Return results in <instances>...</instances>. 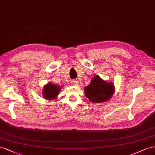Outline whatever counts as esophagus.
<instances>
[{
  "mask_svg": "<svg viewBox=\"0 0 155 155\" xmlns=\"http://www.w3.org/2000/svg\"><path fill=\"white\" fill-rule=\"evenodd\" d=\"M71 84L73 86H77V85H78V81L77 80H73L71 81Z\"/></svg>",
  "mask_w": 155,
  "mask_h": 155,
  "instance_id": "34e87169",
  "label": "esophagus"
}]
</instances>
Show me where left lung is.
<instances>
[{
	"mask_svg": "<svg viewBox=\"0 0 155 155\" xmlns=\"http://www.w3.org/2000/svg\"><path fill=\"white\" fill-rule=\"evenodd\" d=\"M115 87L112 82H107L95 75L89 85L85 87V95L92 103H104L112 97Z\"/></svg>",
	"mask_w": 155,
	"mask_h": 155,
	"instance_id": "8db88e82",
	"label": "left lung"
}]
</instances>
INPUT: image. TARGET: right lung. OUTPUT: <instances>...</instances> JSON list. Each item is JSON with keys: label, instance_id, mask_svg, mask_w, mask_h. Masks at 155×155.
<instances>
[{"label": "right lung", "instance_id": "add662e5", "mask_svg": "<svg viewBox=\"0 0 155 155\" xmlns=\"http://www.w3.org/2000/svg\"><path fill=\"white\" fill-rule=\"evenodd\" d=\"M61 88L59 86L53 84L52 83L50 82L44 86L43 90V97L48 100H53L56 99L58 96L59 91Z\"/></svg>", "mask_w": 155, "mask_h": 155}]
</instances>
